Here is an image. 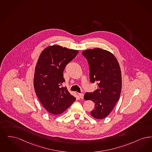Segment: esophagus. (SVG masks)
<instances>
[{
  "label": "esophagus",
  "mask_w": 152,
  "mask_h": 152,
  "mask_svg": "<svg viewBox=\"0 0 152 152\" xmlns=\"http://www.w3.org/2000/svg\"><path fill=\"white\" fill-rule=\"evenodd\" d=\"M79 97L81 98V99H83V97H84V94L83 93H80L79 94Z\"/></svg>",
  "instance_id": "34e87169"
}]
</instances>
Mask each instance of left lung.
<instances>
[{"label": "left lung", "instance_id": "1", "mask_svg": "<svg viewBox=\"0 0 152 152\" xmlns=\"http://www.w3.org/2000/svg\"><path fill=\"white\" fill-rule=\"evenodd\" d=\"M82 54L89 65L91 82L98 85L94 92L86 93L84 99L95 103V108L90 113L93 118L104 119L120 98L122 80L119 62L112 53L100 48L88 49Z\"/></svg>", "mask_w": 152, "mask_h": 152}]
</instances>
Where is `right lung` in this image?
<instances>
[{"instance_id":"1","label":"right lung","mask_w":152,"mask_h":152,"mask_svg":"<svg viewBox=\"0 0 152 152\" xmlns=\"http://www.w3.org/2000/svg\"><path fill=\"white\" fill-rule=\"evenodd\" d=\"M79 51L58 45L49 46L40 54L35 67L33 85L36 94L47 111L58 115L66 111L76 98L66 87L63 72Z\"/></svg>"}]
</instances>
